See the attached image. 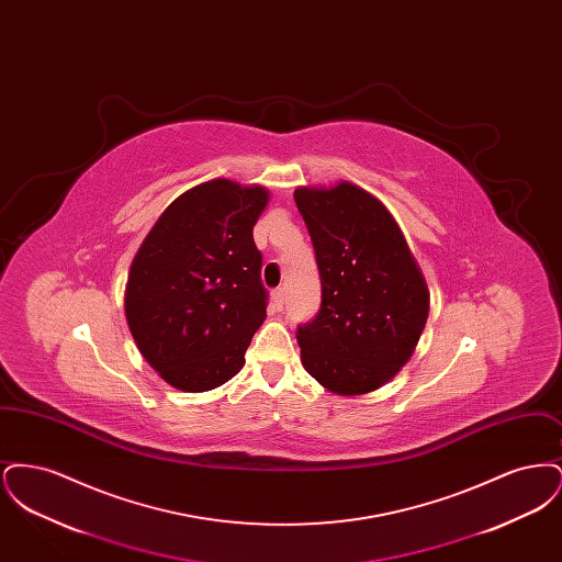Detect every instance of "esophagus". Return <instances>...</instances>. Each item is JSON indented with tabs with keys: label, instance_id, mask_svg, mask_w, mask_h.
Masks as SVG:
<instances>
[{
	"label": "esophagus",
	"instance_id": "1",
	"mask_svg": "<svg viewBox=\"0 0 562 562\" xmlns=\"http://www.w3.org/2000/svg\"><path fill=\"white\" fill-rule=\"evenodd\" d=\"M271 301H273V307L276 310H282L284 307V301H286V291L284 289H276L271 293Z\"/></svg>",
	"mask_w": 562,
	"mask_h": 562
}]
</instances>
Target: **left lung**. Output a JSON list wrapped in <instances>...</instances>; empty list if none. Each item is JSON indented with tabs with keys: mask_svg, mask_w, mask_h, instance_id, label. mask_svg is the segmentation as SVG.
<instances>
[{
	"mask_svg": "<svg viewBox=\"0 0 562 562\" xmlns=\"http://www.w3.org/2000/svg\"><path fill=\"white\" fill-rule=\"evenodd\" d=\"M294 204L321 271L318 314L296 326L301 362L330 392L356 396L387 383L417 346L428 286L392 214L339 183L299 188Z\"/></svg>",
	"mask_w": 562,
	"mask_h": 562,
	"instance_id": "8db88e82",
	"label": "left lung"
}]
</instances>
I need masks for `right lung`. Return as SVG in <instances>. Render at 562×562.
<instances>
[{"instance_id": "right-lung-1", "label": "right lung", "mask_w": 562, "mask_h": 562, "mask_svg": "<svg viewBox=\"0 0 562 562\" xmlns=\"http://www.w3.org/2000/svg\"><path fill=\"white\" fill-rule=\"evenodd\" d=\"M266 204L263 188L202 183L161 213L134 257L126 321L136 348L183 392L229 381L266 321L263 255L252 240Z\"/></svg>"}]
</instances>
